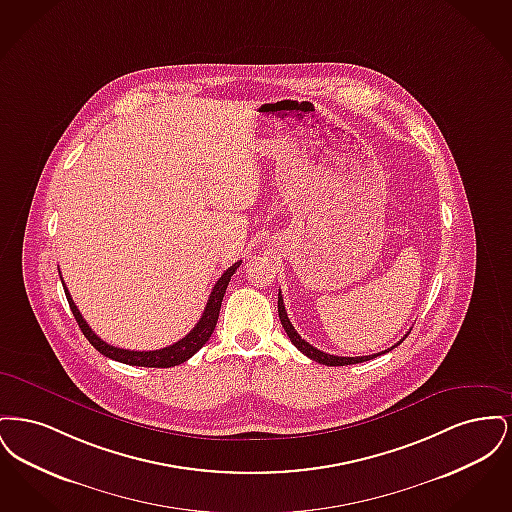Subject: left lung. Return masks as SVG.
Here are the masks:
<instances>
[{"label":"left lung","mask_w":512,"mask_h":512,"mask_svg":"<svg viewBox=\"0 0 512 512\" xmlns=\"http://www.w3.org/2000/svg\"><path fill=\"white\" fill-rule=\"evenodd\" d=\"M278 317H280V322H282V326H284V330H286V334H288V338L292 340L293 345L303 353V355H307L309 359H313V361H317L320 365L326 366H345V365H357V363H365V361H370V359H374V357H378V355H384V353H388L391 351L393 347H397V345H393L390 349H386V351H382V353H374V355H366V357H338V355H328V353H324V351H320L317 347H313L311 343H307L305 340H301V336L295 332V328L292 326V322H290V318H288V313H286V307H284V299H282V293L278 292Z\"/></svg>","instance_id":"1"}]
</instances>
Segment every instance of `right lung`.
<instances>
[{"mask_svg": "<svg viewBox=\"0 0 512 512\" xmlns=\"http://www.w3.org/2000/svg\"><path fill=\"white\" fill-rule=\"evenodd\" d=\"M242 265V261L234 263L232 267L226 268L224 274L220 276L219 282L215 284L213 292L207 299V305H205V311L199 318V322L195 324L194 328L190 330V334H186L182 340L172 343L169 347H163V349H155V351H130V349H121V347H115V345H109L107 341L101 340L99 336H96V332L88 326V322L82 318L80 311L76 309L74 305L73 297L67 290V286L63 284L65 288V295H67V301L71 305V311H73L74 318L82 330V334L86 336V340L90 341L96 349H98L101 355L113 359V361H119L124 365L130 366H147V368H169V366L182 365L186 363L190 357H194L195 353L209 341L215 326H217V320H219L220 305H222V297L224 292L228 288V282L232 278V274L238 270V267ZM63 282V280H61Z\"/></svg>", "mask_w": 512, "mask_h": 512, "instance_id": "add662e5", "label": "right lung"}]
</instances>
